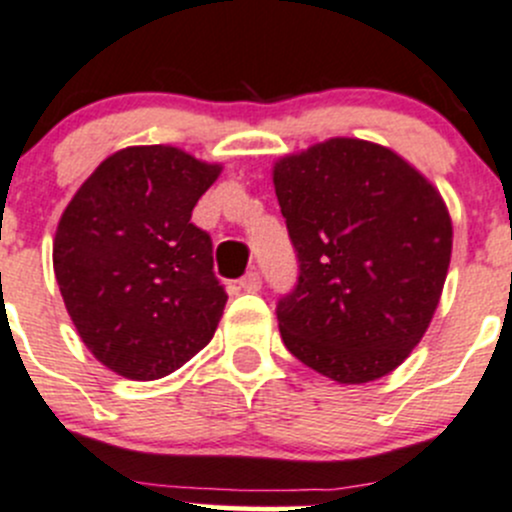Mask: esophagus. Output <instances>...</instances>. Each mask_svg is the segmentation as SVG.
I'll return each instance as SVG.
<instances>
[{
    "instance_id": "1",
    "label": "esophagus",
    "mask_w": 512,
    "mask_h": 512,
    "mask_svg": "<svg viewBox=\"0 0 512 512\" xmlns=\"http://www.w3.org/2000/svg\"><path fill=\"white\" fill-rule=\"evenodd\" d=\"M239 288H244L246 293H256L258 288H261V276H258V271L246 273V276L239 281Z\"/></svg>"
}]
</instances>
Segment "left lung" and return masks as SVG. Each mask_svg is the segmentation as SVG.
<instances>
[{
    "instance_id": "obj_1",
    "label": "left lung",
    "mask_w": 512,
    "mask_h": 512,
    "mask_svg": "<svg viewBox=\"0 0 512 512\" xmlns=\"http://www.w3.org/2000/svg\"><path fill=\"white\" fill-rule=\"evenodd\" d=\"M298 254V286L278 301L288 351L346 386L396 371L428 331L453 251L448 206L388 146L353 136L273 164Z\"/></svg>"
}]
</instances>
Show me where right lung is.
<instances>
[{
	"instance_id": "add662e5",
	"label": "right lung",
	"mask_w": 512,
	"mask_h": 512,
	"mask_svg": "<svg viewBox=\"0 0 512 512\" xmlns=\"http://www.w3.org/2000/svg\"><path fill=\"white\" fill-rule=\"evenodd\" d=\"M221 169L169 144L126 146L64 209L54 276L79 338L109 371L156 381L214 338L229 296L191 211Z\"/></svg>"
}]
</instances>
